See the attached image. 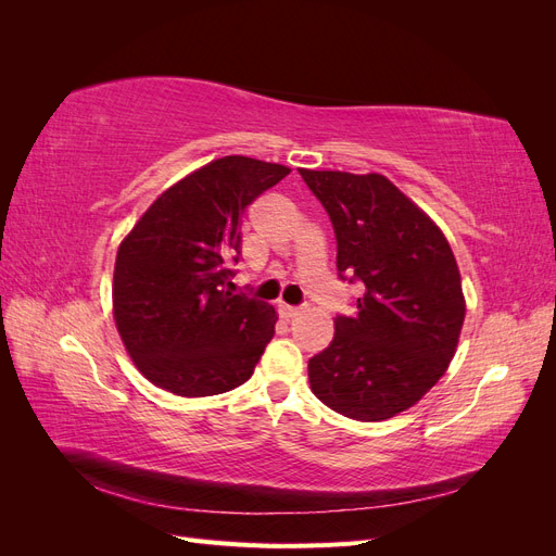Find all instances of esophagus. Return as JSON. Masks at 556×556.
I'll list each match as a JSON object with an SVG mask.
<instances>
[{"mask_svg":"<svg viewBox=\"0 0 556 556\" xmlns=\"http://www.w3.org/2000/svg\"><path fill=\"white\" fill-rule=\"evenodd\" d=\"M301 313V308H296V306H288V304H280V315L285 317V319H292V317H296Z\"/></svg>","mask_w":556,"mask_h":556,"instance_id":"obj_1","label":"esophagus"}]
</instances>
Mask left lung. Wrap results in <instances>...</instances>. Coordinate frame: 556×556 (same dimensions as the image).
Here are the masks:
<instances>
[{
  "label": "left lung",
  "mask_w": 556,
  "mask_h": 556,
  "mask_svg": "<svg viewBox=\"0 0 556 556\" xmlns=\"http://www.w3.org/2000/svg\"><path fill=\"white\" fill-rule=\"evenodd\" d=\"M323 201L339 274L364 285L352 317H333L329 348L308 362L313 394L359 422L422 399L457 352L466 299L441 227L382 174L299 169Z\"/></svg>",
  "instance_id": "obj_1"
}]
</instances>
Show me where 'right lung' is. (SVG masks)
Here are the masks:
<instances>
[{
    "instance_id": "right-lung-1",
    "label": "right lung",
    "mask_w": 556,
    "mask_h": 556,
    "mask_svg": "<svg viewBox=\"0 0 556 556\" xmlns=\"http://www.w3.org/2000/svg\"><path fill=\"white\" fill-rule=\"evenodd\" d=\"M292 169L227 155L166 188L117 248L113 319L143 378L178 396L243 384L274 339L278 313L227 290L241 215Z\"/></svg>"
}]
</instances>
